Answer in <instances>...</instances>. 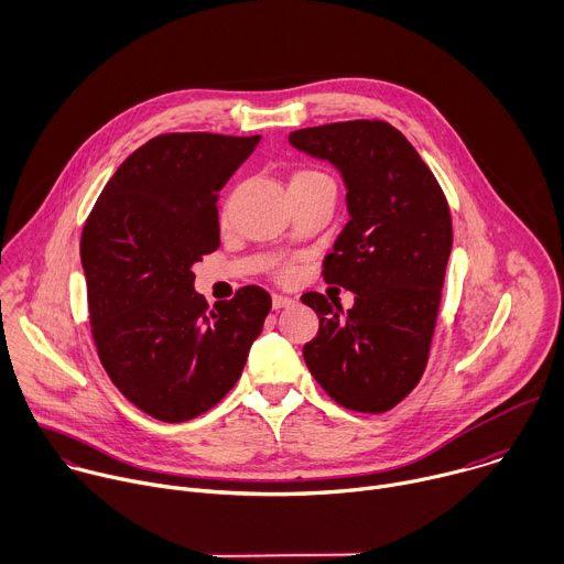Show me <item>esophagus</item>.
<instances>
[{
    "instance_id": "1",
    "label": "esophagus",
    "mask_w": 564,
    "mask_h": 564,
    "mask_svg": "<svg viewBox=\"0 0 564 564\" xmlns=\"http://www.w3.org/2000/svg\"><path fill=\"white\" fill-rule=\"evenodd\" d=\"M295 300L289 297V295H280V293H273V308L280 311V308H286V306H293Z\"/></svg>"
}]
</instances>
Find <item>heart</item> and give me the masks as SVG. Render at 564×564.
I'll return each instance as SVG.
<instances>
[{
    "mask_svg": "<svg viewBox=\"0 0 564 564\" xmlns=\"http://www.w3.org/2000/svg\"><path fill=\"white\" fill-rule=\"evenodd\" d=\"M295 177H326V175H322V173H317V171H300V173H295ZM293 177V180H295ZM291 271L284 267V269H280V275L282 278H286Z\"/></svg>",
    "mask_w": 564,
    "mask_h": 564,
    "instance_id": "heart-1",
    "label": "heart"
}]
</instances>
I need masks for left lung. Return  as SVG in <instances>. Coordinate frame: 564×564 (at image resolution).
Segmentation results:
<instances>
[{"label":"left lung","mask_w":564,"mask_h":564,"mask_svg":"<svg viewBox=\"0 0 564 564\" xmlns=\"http://www.w3.org/2000/svg\"><path fill=\"white\" fill-rule=\"evenodd\" d=\"M289 142L343 173L349 221L322 275L356 293L347 313L322 293L302 295L319 317L304 362L337 404L389 411L415 389L429 360L454 245L452 210L417 151L382 120L300 129Z\"/></svg>","instance_id":"8db88e82"}]
</instances>
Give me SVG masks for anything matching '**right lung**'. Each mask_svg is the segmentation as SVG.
I'll return each instance as SVG.
<instances>
[{"label": "right lung", "mask_w": 564, "mask_h": 564, "mask_svg": "<svg viewBox=\"0 0 564 564\" xmlns=\"http://www.w3.org/2000/svg\"><path fill=\"white\" fill-rule=\"evenodd\" d=\"M258 142L158 135L122 162L84 224L79 256L99 362L155 420H193L227 395L271 311L256 284L210 308L191 271L217 251V191Z\"/></svg>", "instance_id": "right-lung-1"}]
</instances>
